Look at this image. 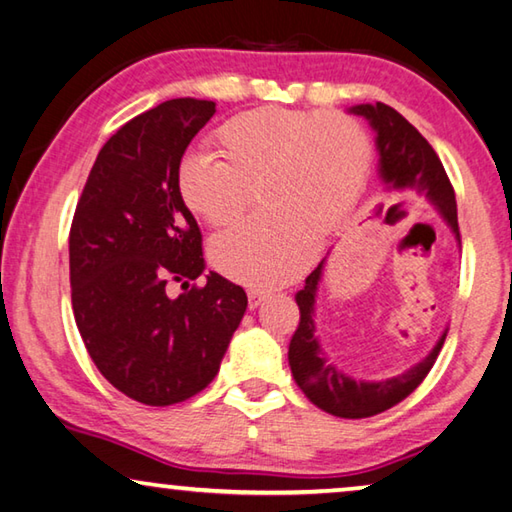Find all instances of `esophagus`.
<instances>
[{"mask_svg": "<svg viewBox=\"0 0 512 512\" xmlns=\"http://www.w3.org/2000/svg\"><path fill=\"white\" fill-rule=\"evenodd\" d=\"M264 300H266V291H259V289H250L248 291V305H250V309L259 307Z\"/></svg>", "mask_w": 512, "mask_h": 512, "instance_id": "obj_1", "label": "esophagus"}]
</instances>
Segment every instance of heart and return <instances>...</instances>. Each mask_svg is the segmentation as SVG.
<instances>
[{"mask_svg": "<svg viewBox=\"0 0 512 512\" xmlns=\"http://www.w3.org/2000/svg\"><path fill=\"white\" fill-rule=\"evenodd\" d=\"M219 154L187 155L178 192L198 219L235 223L259 192L262 219L212 239L214 266L232 280L268 289L287 284L316 255V235L348 219L370 178V140L348 117L257 108L216 133Z\"/></svg>", "mask_w": 512, "mask_h": 512, "instance_id": "1", "label": "heart"}]
</instances>
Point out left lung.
I'll return each instance as SVG.
<instances>
[{
	"label": "left lung",
	"instance_id": "obj_1",
	"mask_svg": "<svg viewBox=\"0 0 512 512\" xmlns=\"http://www.w3.org/2000/svg\"><path fill=\"white\" fill-rule=\"evenodd\" d=\"M350 112L366 117L370 126L375 128L379 173L384 183L393 189H400V192H411L415 196L427 198L447 221L449 228L454 230L456 239L461 241L454 187L449 183L443 162L433 151V146L418 133V128L409 124L395 108L379 101L375 106L372 103H361V106H354ZM323 264L325 262H320L307 275L305 287L296 293L300 323L289 343V366L300 391L318 409L336 415V418H370V415H377L400 404L404 397H409L422 384V379L429 375V370L438 359L447 332L440 336L436 348L427 357L402 372V375L384 381H363L348 377L327 361L316 339L314 305L320 277H323Z\"/></svg>",
	"mask_w": 512,
	"mask_h": 512
}]
</instances>
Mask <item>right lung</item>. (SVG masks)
Wrapping results in <instances>:
<instances>
[{
  "label": "right lung",
  "instance_id": "obj_1",
  "mask_svg": "<svg viewBox=\"0 0 512 512\" xmlns=\"http://www.w3.org/2000/svg\"><path fill=\"white\" fill-rule=\"evenodd\" d=\"M214 101L171 99L103 144L69 230V284L94 366L135 402H185L219 372L246 291L203 273V235L178 192L189 142ZM184 293L168 296V284Z\"/></svg>",
  "mask_w": 512,
  "mask_h": 512
}]
</instances>
